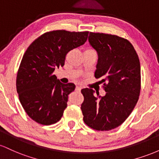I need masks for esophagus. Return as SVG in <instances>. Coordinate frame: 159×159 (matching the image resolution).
<instances>
[{"mask_svg": "<svg viewBox=\"0 0 159 159\" xmlns=\"http://www.w3.org/2000/svg\"><path fill=\"white\" fill-rule=\"evenodd\" d=\"M81 87H79V86H77V87H76V88H75V90L77 91H80V90H81Z\"/></svg>", "mask_w": 159, "mask_h": 159, "instance_id": "1", "label": "esophagus"}]
</instances>
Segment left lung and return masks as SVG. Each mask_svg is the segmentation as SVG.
Segmentation results:
<instances>
[{"label":"left lung","instance_id":"obj_1","mask_svg":"<svg viewBox=\"0 0 159 159\" xmlns=\"http://www.w3.org/2000/svg\"><path fill=\"white\" fill-rule=\"evenodd\" d=\"M89 43L98 53L95 78L103 84L105 96L84 88L81 109L91 129L109 131L120 126L135 107L140 93V65L138 54L126 39L90 32Z\"/></svg>","mask_w":159,"mask_h":159}]
</instances>
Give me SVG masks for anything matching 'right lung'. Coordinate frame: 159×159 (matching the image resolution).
<instances>
[{"instance_id": "right-lung-1", "label": "right lung", "mask_w": 159, "mask_h": 159, "mask_svg": "<svg viewBox=\"0 0 159 159\" xmlns=\"http://www.w3.org/2000/svg\"><path fill=\"white\" fill-rule=\"evenodd\" d=\"M88 31L52 30L42 34L24 54L16 77V90L24 110L33 120L49 125L61 119L72 83L63 84L54 71L63 66L67 53L84 44Z\"/></svg>"}]
</instances>
